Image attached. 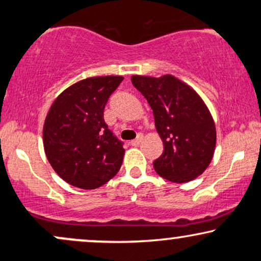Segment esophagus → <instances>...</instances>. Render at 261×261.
<instances>
[{
  "instance_id": "esophagus-1",
  "label": "esophagus",
  "mask_w": 261,
  "mask_h": 261,
  "mask_svg": "<svg viewBox=\"0 0 261 261\" xmlns=\"http://www.w3.org/2000/svg\"><path fill=\"white\" fill-rule=\"evenodd\" d=\"M141 142H142V135H140V136L137 137V139H135V140L131 141L130 143H131V145H133V146H139Z\"/></svg>"
}]
</instances>
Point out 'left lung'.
<instances>
[{"instance_id":"8db88e82","label":"left lung","mask_w":261,"mask_h":261,"mask_svg":"<svg viewBox=\"0 0 261 261\" xmlns=\"http://www.w3.org/2000/svg\"><path fill=\"white\" fill-rule=\"evenodd\" d=\"M131 82L153 110L163 153L153 162L162 178L187 182L201 175L214 157L216 127L200 95L172 74L133 76Z\"/></svg>"}]
</instances>
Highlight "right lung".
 Listing matches in <instances>:
<instances>
[{"instance_id": "obj_1", "label": "right lung", "mask_w": 261, "mask_h": 261, "mask_svg": "<svg viewBox=\"0 0 261 261\" xmlns=\"http://www.w3.org/2000/svg\"><path fill=\"white\" fill-rule=\"evenodd\" d=\"M121 76L91 77L74 83L56 98L45 119L43 139L47 161L76 188L92 190L120 169L124 143L104 121V108Z\"/></svg>"}]
</instances>
